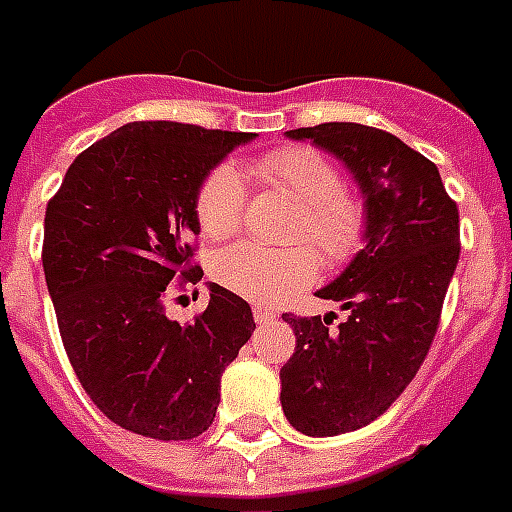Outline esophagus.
Masks as SVG:
<instances>
[{
  "instance_id": "1",
  "label": "esophagus",
  "mask_w": 512,
  "mask_h": 512,
  "mask_svg": "<svg viewBox=\"0 0 512 512\" xmlns=\"http://www.w3.org/2000/svg\"><path fill=\"white\" fill-rule=\"evenodd\" d=\"M252 314H255V322H257V325H265V322H271V319L276 317L273 311H268V308H260V306H257L255 311H252Z\"/></svg>"
}]
</instances>
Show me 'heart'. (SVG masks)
I'll list each match as a JSON object with an SVG mask.
<instances>
[{
  "mask_svg": "<svg viewBox=\"0 0 512 512\" xmlns=\"http://www.w3.org/2000/svg\"><path fill=\"white\" fill-rule=\"evenodd\" d=\"M255 174L300 204L290 239L306 241L330 265L346 263L365 236V209L343 185L341 169L325 152L284 147L255 163ZM247 187L233 163L214 166L198 187L195 214L209 239H230L244 222ZM214 279L252 303H276L303 290L317 276V257L306 247L271 249L255 241L222 249Z\"/></svg>",
  "mask_w": 512,
  "mask_h": 512,
  "instance_id": "heart-1",
  "label": "heart"
}]
</instances>
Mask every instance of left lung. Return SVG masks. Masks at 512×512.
<instances>
[{
  "label": "left lung",
  "mask_w": 512,
  "mask_h": 512,
  "mask_svg": "<svg viewBox=\"0 0 512 512\" xmlns=\"http://www.w3.org/2000/svg\"><path fill=\"white\" fill-rule=\"evenodd\" d=\"M343 163L365 209L362 249L317 298L346 311L292 317L295 354L282 368V411L311 438L368 427L403 395L435 338L459 263V209L438 166L397 136L360 123L287 131Z\"/></svg>",
  "instance_id": "8db88e82"
}]
</instances>
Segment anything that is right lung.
Returning <instances> with one entry per match:
<instances>
[{"mask_svg": "<svg viewBox=\"0 0 512 512\" xmlns=\"http://www.w3.org/2000/svg\"><path fill=\"white\" fill-rule=\"evenodd\" d=\"M255 134L150 120L80 152L45 212L42 268L80 384L117 427L155 440L198 438L220 405L222 370L255 330L244 298L209 282L190 325L166 317L190 263L198 187Z\"/></svg>", "mask_w": 512, "mask_h": 512, "instance_id": "right-lung-1", "label": "right lung"}]
</instances>
